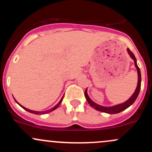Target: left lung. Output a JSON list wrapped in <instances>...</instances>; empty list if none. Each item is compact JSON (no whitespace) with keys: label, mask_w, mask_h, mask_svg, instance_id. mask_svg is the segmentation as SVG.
Here are the masks:
<instances>
[{"label":"left lung","mask_w":152,"mask_h":152,"mask_svg":"<svg viewBox=\"0 0 152 152\" xmlns=\"http://www.w3.org/2000/svg\"><path fill=\"white\" fill-rule=\"evenodd\" d=\"M127 51H128V53L130 55V56L132 57V58L134 61V65H135L136 68H137V69L138 83H137V88H136L135 91H134L133 95L130 97L129 99H128L126 102L123 103V104L111 106V107H104V106L98 105V104H96V103L92 102L91 99L88 97V94H87V91L86 89V91H85V96H86L87 102H88V104H89L92 107L94 108L96 110H97V111H102V112H104V113H107V114H118V113L121 112L122 111H124V110L126 109L127 108L129 107L132 104H134V102H135V100L137 99L141 88V81H142V78H141V72H140V69H139V66H138L137 64V59H136V57L134 56V53L131 51L129 48H127Z\"/></svg>","instance_id":"left-lung-1"}]
</instances>
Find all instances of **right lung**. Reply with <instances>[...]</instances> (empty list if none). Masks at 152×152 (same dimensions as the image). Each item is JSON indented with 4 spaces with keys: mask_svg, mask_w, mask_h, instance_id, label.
I'll return each mask as SVG.
<instances>
[{
    "mask_svg": "<svg viewBox=\"0 0 152 152\" xmlns=\"http://www.w3.org/2000/svg\"><path fill=\"white\" fill-rule=\"evenodd\" d=\"M63 98H64V96L62 97L61 99V101H60V102H58V104H57L55 106H54V107L51 108V109H49V110H47V111H32V110H30V109H26V108L24 107V106H23L20 105V104H19V103L17 102L16 101H15V102H17V104H18V105H20V106H21V107L23 108V109H24L25 110H26V111H28V112L32 113V114H48V113L50 112V111H53V110H55L56 109H57V108H58V106H59V105H60V104H61V103L62 102Z\"/></svg>",
    "mask_w": 152,
    "mask_h": 152,
    "instance_id": "add662e5",
    "label": "right lung"
}]
</instances>
